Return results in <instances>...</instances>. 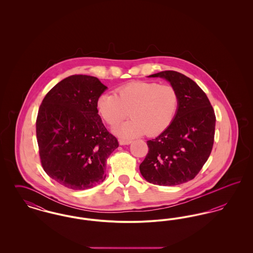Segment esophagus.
Listing matches in <instances>:
<instances>
[{
  "label": "esophagus",
  "instance_id": "esophagus-1",
  "mask_svg": "<svg viewBox=\"0 0 253 253\" xmlns=\"http://www.w3.org/2000/svg\"><path fill=\"white\" fill-rule=\"evenodd\" d=\"M119 142H120V144L121 145H129L132 143V141H130V140H124V139H120Z\"/></svg>",
  "mask_w": 253,
  "mask_h": 253
}]
</instances>
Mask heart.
Listing matches in <instances>:
<instances>
[{
    "instance_id": "heart-1",
    "label": "heart",
    "mask_w": 253,
    "mask_h": 253,
    "mask_svg": "<svg viewBox=\"0 0 253 253\" xmlns=\"http://www.w3.org/2000/svg\"><path fill=\"white\" fill-rule=\"evenodd\" d=\"M178 104V94L171 85L134 82L117 88L116 95L101 94L96 99V111L111 127L120 124L130 113L132 120L115 132L124 138H132L164 132L173 121Z\"/></svg>"
}]
</instances>
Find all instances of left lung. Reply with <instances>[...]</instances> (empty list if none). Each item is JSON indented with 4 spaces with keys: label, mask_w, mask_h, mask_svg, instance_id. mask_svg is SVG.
Returning a JSON list of instances; mask_svg holds the SVG:
<instances>
[{
    "label": "left lung",
    "mask_w": 253,
    "mask_h": 253,
    "mask_svg": "<svg viewBox=\"0 0 253 253\" xmlns=\"http://www.w3.org/2000/svg\"><path fill=\"white\" fill-rule=\"evenodd\" d=\"M149 77L167 80L176 90L179 104L168 129L147 141L149 152L139 169L155 185H180L197 175L211 153L215 114L204 91L185 75L162 71Z\"/></svg>",
    "instance_id": "1"
}]
</instances>
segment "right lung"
Wrapping results in <instances>:
<instances>
[{"label":"right lung","mask_w":253,"mask_h":253,"mask_svg":"<svg viewBox=\"0 0 253 253\" xmlns=\"http://www.w3.org/2000/svg\"><path fill=\"white\" fill-rule=\"evenodd\" d=\"M107 87L96 77L73 75L55 85L38 113L42 166L53 180L76 191L103 182L106 160L119 147L96 111Z\"/></svg>","instance_id":"add662e5"}]
</instances>
